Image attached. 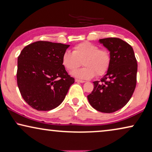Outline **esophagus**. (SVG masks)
I'll return each instance as SVG.
<instances>
[{
    "instance_id": "1",
    "label": "esophagus",
    "mask_w": 152,
    "mask_h": 152,
    "mask_svg": "<svg viewBox=\"0 0 152 152\" xmlns=\"http://www.w3.org/2000/svg\"><path fill=\"white\" fill-rule=\"evenodd\" d=\"M75 82H80V83H84L85 81H84V80H78V79H76Z\"/></svg>"
}]
</instances>
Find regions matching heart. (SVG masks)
Segmentation results:
<instances>
[{
  "instance_id": "obj_1",
  "label": "heart",
  "mask_w": 152,
  "mask_h": 152,
  "mask_svg": "<svg viewBox=\"0 0 152 152\" xmlns=\"http://www.w3.org/2000/svg\"><path fill=\"white\" fill-rule=\"evenodd\" d=\"M83 61L84 68L72 72L74 77L80 79H91L97 75L106 74L111 64V56L104 49H99L97 45L84 41L75 45L73 51H66L61 57L63 66L69 71L75 70Z\"/></svg>"
}]
</instances>
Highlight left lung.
I'll use <instances>...</instances> for the list:
<instances>
[{
  "label": "left lung",
  "mask_w": 152,
  "mask_h": 152,
  "mask_svg": "<svg viewBox=\"0 0 152 152\" xmlns=\"http://www.w3.org/2000/svg\"><path fill=\"white\" fill-rule=\"evenodd\" d=\"M110 52L111 64L100 81L93 82L94 88L87 97L90 104L102 113H113L124 107L136 86L138 64L132 47L118 38L99 39Z\"/></svg>",
  "instance_id": "left-lung-1"
}]
</instances>
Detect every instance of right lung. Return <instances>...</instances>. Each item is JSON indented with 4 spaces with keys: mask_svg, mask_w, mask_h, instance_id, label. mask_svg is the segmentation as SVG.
Here are the masks:
<instances>
[{
    "mask_svg": "<svg viewBox=\"0 0 152 152\" xmlns=\"http://www.w3.org/2000/svg\"><path fill=\"white\" fill-rule=\"evenodd\" d=\"M69 45L39 41L24 48L18 57L16 78L24 100L37 111H50L61 104L75 79L61 57Z\"/></svg>",
    "mask_w": 152,
    "mask_h": 152,
    "instance_id": "right-lung-1",
    "label": "right lung"
}]
</instances>
